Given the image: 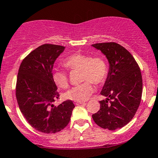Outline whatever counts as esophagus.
<instances>
[{
    "mask_svg": "<svg viewBox=\"0 0 158 158\" xmlns=\"http://www.w3.org/2000/svg\"><path fill=\"white\" fill-rule=\"evenodd\" d=\"M74 104H76V105H79V104H85V102H74Z\"/></svg>",
    "mask_w": 158,
    "mask_h": 158,
    "instance_id": "esophagus-1",
    "label": "esophagus"
}]
</instances>
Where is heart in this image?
I'll use <instances>...</instances> for the list:
<instances>
[{
	"label": "heart",
	"mask_w": 158,
	"mask_h": 158,
	"mask_svg": "<svg viewBox=\"0 0 158 158\" xmlns=\"http://www.w3.org/2000/svg\"><path fill=\"white\" fill-rule=\"evenodd\" d=\"M66 68L71 71L81 70V80L82 84L72 87L65 94V98L75 102H83L90 96L94 91L92 82L102 84L106 80L108 74L107 61L102 56H91L88 54L76 53L68 56L64 61ZM54 83L61 88H66L68 85L67 73L56 69L52 74Z\"/></svg>",
	"instance_id": "heart-1"
}]
</instances>
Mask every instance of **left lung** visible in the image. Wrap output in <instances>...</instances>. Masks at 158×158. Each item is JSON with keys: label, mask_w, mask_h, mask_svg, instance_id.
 <instances>
[{"label": "left lung", "mask_w": 158, "mask_h": 158, "mask_svg": "<svg viewBox=\"0 0 158 158\" xmlns=\"http://www.w3.org/2000/svg\"><path fill=\"white\" fill-rule=\"evenodd\" d=\"M100 50L109 62V71L101 91L105 100L100 101V110L92 115L103 129L115 130L127 125L139 107L143 81L140 70L132 55L115 43L92 45Z\"/></svg>", "instance_id": "8db88e82"}]
</instances>
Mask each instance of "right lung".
<instances>
[{
    "label": "right lung",
    "instance_id": "obj_1",
    "mask_svg": "<svg viewBox=\"0 0 158 158\" xmlns=\"http://www.w3.org/2000/svg\"><path fill=\"white\" fill-rule=\"evenodd\" d=\"M64 48L62 45H42L31 51L19 68L16 84L19 108L28 123L43 133L63 130L75 107L71 100L58 106L53 104L60 95L53 80L52 70Z\"/></svg>",
    "mask_w": 158,
    "mask_h": 158
}]
</instances>
